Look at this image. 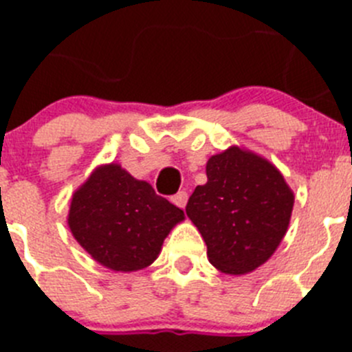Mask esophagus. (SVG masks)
<instances>
[{
    "label": "esophagus",
    "instance_id": "obj_1",
    "mask_svg": "<svg viewBox=\"0 0 352 352\" xmlns=\"http://www.w3.org/2000/svg\"><path fill=\"white\" fill-rule=\"evenodd\" d=\"M170 201H173V203L176 204L178 208H185L186 201H188V194H186L185 190H182V192H178V194H174L173 197H170Z\"/></svg>",
    "mask_w": 352,
    "mask_h": 352
}]
</instances>
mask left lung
<instances>
[{
    "label": "left lung",
    "mask_w": 352,
    "mask_h": 352,
    "mask_svg": "<svg viewBox=\"0 0 352 352\" xmlns=\"http://www.w3.org/2000/svg\"><path fill=\"white\" fill-rule=\"evenodd\" d=\"M206 176L185 211L206 241L208 259L229 275L254 272L285 236L292 190L275 166L238 146L213 155Z\"/></svg>",
    "instance_id": "1"
}]
</instances>
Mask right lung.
I'll use <instances>...</instances> for the list:
<instances>
[{
    "label": "right lung",
    "mask_w": 352,
    "mask_h": 352,
    "mask_svg": "<svg viewBox=\"0 0 352 352\" xmlns=\"http://www.w3.org/2000/svg\"><path fill=\"white\" fill-rule=\"evenodd\" d=\"M183 210L118 164L98 167L74 194L68 226L89 256L114 272H138L157 259Z\"/></svg>",
    "instance_id": "obj_1"
}]
</instances>
